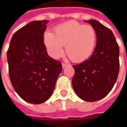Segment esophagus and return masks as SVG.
Returning <instances> with one entry per match:
<instances>
[{
  "label": "esophagus",
  "instance_id": "34e87169",
  "mask_svg": "<svg viewBox=\"0 0 127 127\" xmlns=\"http://www.w3.org/2000/svg\"><path fill=\"white\" fill-rule=\"evenodd\" d=\"M68 65H69V64L66 63H62V66H63V68H64V67H66V66H68Z\"/></svg>",
  "mask_w": 127,
  "mask_h": 127
}]
</instances>
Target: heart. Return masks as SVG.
Wrapping results in <instances>:
<instances>
[{"mask_svg":"<svg viewBox=\"0 0 127 127\" xmlns=\"http://www.w3.org/2000/svg\"><path fill=\"white\" fill-rule=\"evenodd\" d=\"M97 35L91 25H84L69 21L54 28V33L45 32L43 43L52 57L58 58L63 54V46L67 55L74 62H83L91 57L95 48Z\"/></svg>","mask_w":127,"mask_h":127,"instance_id":"obj_1","label":"heart"}]
</instances>
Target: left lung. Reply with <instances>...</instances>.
Masks as SVG:
<instances>
[{"label": "left lung", "mask_w": 127, "mask_h": 127, "mask_svg": "<svg viewBox=\"0 0 127 127\" xmlns=\"http://www.w3.org/2000/svg\"><path fill=\"white\" fill-rule=\"evenodd\" d=\"M95 29L96 45L88 60L73 65L72 86L77 95L88 102L98 101L111 91L119 73V46L112 31L95 20L85 21Z\"/></svg>", "instance_id": "8db88e82"}]
</instances>
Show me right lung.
<instances>
[{"instance_id":"right-lung-1","label":"right lung","mask_w":127,"mask_h":127,"mask_svg":"<svg viewBox=\"0 0 127 127\" xmlns=\"http://www.w3.org/2000/svg\"><path fill=\"white\" fill-rule=\"evenodd\" d=\"M48 20L32 21L13 34L7 51L13 87L23 100L40 104L50 98L62 64L48 56L43 34Z\"/></svg>"}]
</instances>
